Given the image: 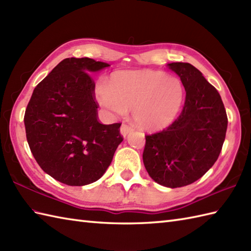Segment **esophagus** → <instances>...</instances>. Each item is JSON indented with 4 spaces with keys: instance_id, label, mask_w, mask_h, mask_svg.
<instances>
[{
    "instance_id": "1",
    "label": "esophagus",
    "mask_w": 251,
    "mask_h": 251,
    "mask_svg": "<svg viewBox=\"0 0 251 251\" xmlns=\"http://www.w3.org/2000/svg\"><path fill=\"white\" fill-rule=\"evenodd\" d=\"M132 130H134V128H132L131 126L127 125V124H122V126H121V135L123 137H126Z\"/></svg>"
}]
</instances>
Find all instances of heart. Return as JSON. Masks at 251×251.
<instances>
[{
	"label": "heart",
	"mask_w": 251,
	"mask_h": 251,
	"mask_svg": "<svg viewBox=\"0 0 251 251\" xmlns=\"http://www.w3.org/2000/svg\"><path fill=\"white\" fill-rule=\"evenodd\" d=\"M98 101L115 115L132 112L136 124L145 130L166 128L176 120L184 100L179 78L152 70H125L112 74Z\"/></svg>",
	"instance_id": "obj_1"
}]
</instances>
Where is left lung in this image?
Here are the masks:
<instances>
[{"instance_id":"obj_1","label":"left lung","mask_w":251,"mask_h":251,"mask_svg":"<svg viewBox=\"0 0 251 251\" xmlns=\"http://www.w3.org/2000/svg\"><path fill=\"white\" fill-rule=\"evenodd\" d=\"M185 89L183 109L163 131L146 136L143 164L149 176L167 188H181L202 177L219 157L227 116L218 90L186 62L168 63Z\"/></svg>"}]
</instances>
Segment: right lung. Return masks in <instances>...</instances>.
Listing matches in <instances>:
<instances>
[{"label":"right lung","instance_id":"obj_1","mask_svg":"<svg viewBox=\"0 0 251 251\" xmlns=\"http://www.w3.org/2000/svg\"><path fill=\"white\" fill-rule=\"evenodd\" d=\"M110 67L90 58H66L36 85L25 109L30 150L40 167L74 186L102 177L123 141L120 123L103 125L97 116L89 73Z\"/></svg>","mask_w":251,"mask_h":251}]
</instances>
